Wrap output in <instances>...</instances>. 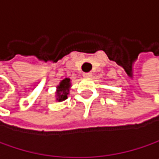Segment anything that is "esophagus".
<instances>
[{
	"label": "esophagus",
	"instance_id": "esophagus-1",
	"mask_svg": "<svg viewBox=\"0 0 159 159\" xmlns=\"http://www.w3.org/2000/svg\"><path fill=\"white\" fill-rule=\"evenodd\" d=\"M83 77L84 78H91L92 77V73H83Z\"/></svg>",
	"mask_w": 159,
	"mask_h": 159
}]
</instances>
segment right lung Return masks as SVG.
Returning a JSON list of instances; mask_svg holds the SVG:
<instances>
[{"label":"right lung","mask_w":159,"mask_h":159,"mask_svg":"<svg viewBox=\"0 0 159 159\" xmlns=\"http://www.w3.org/2000/svg\"><path fill=\"white\" fill-rule=\"evenodd\" d=\"M71 86H72V82H71V80L69 78H65L59 83V85L57 86L56 93H55L56 94L55 95V98H56L57 101L61 102V101L65 100L68 98Z\"/></svg>","instance_id":"obj_1"}]
</instances>
